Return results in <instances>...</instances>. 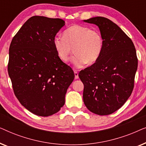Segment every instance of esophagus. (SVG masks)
I'll list each match as a JSON object with an SVG mask.
<instances>
[{
	"label": "esophagus",
	"instance_id": "obj_1",
	"mask_svg": "<svg viewBox=\"0 0 146 146\" xmlns=\"http://www.w3.org/2000/svg\"><path fill=\"white\" fill-rule=\"evenodd\" d=\"M74 75H75V79L78 78V73L76 70H74Z\"/></svg>",
	"mask_w": 146,
	"mask_h": 146
}]
</instances>
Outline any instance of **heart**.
I'll list each match as a JSON object with an SVG mask.
<instances>
[{
	"label": "heart",
	"instance_id": "obj_1",
	"mask_svg": "<svg viewBox=\"0 0 146 146\" xmlns=\"http://www.w3.org/2000/svg\"><path fill=\"white\" fill-rule=\"evenodd\" d=\"M53 44L58 57L69 60L74 48L75 54L71 61L76 68L96 62L102 53L104 40L101 33L86 26L75 25L64 31V36H56Z\"/></svg>",
	"mask_w": 146,
	"mask_h": 146
}]
</instances>
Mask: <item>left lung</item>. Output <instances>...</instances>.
Masks as SVG:
<instances>
[{"label": "left lung", "mask_w": 146, "mask_h": 146, "mask_svg": "<svg viewBox=\"0 0 146 146\" xmlns=\"http://www.w3.org/2000/svg\"><path fill=\"white\" fill-rule=\"evenodd\" d=\"M100 31L104 48L94 64L79 72L84 86V103L96 114H111L130 96L137 68L136 51L132 40L116 24L106 18L84 20Z\"/></svg>", "instance_id": "1"}]
</instances>
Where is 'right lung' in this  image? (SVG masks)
Segmentation results:
<instances>
[{"instance_id":"add662e5","label":"right lung","mask_w":146,"mask_h":146,"mask_svg":"<svg viewBox=\"0 0 146 146\" xmlns=\"http://www.w3.org/2000/svg\"><path fill=\"white\" fill-rule=\"evenodd\" d=\"M65 22L34 16L12 40L8 72L20 103L34 114L49 116L65 103L74 79L71 67L58 56L53 40Z\"/></svg>"}]
</instances>
